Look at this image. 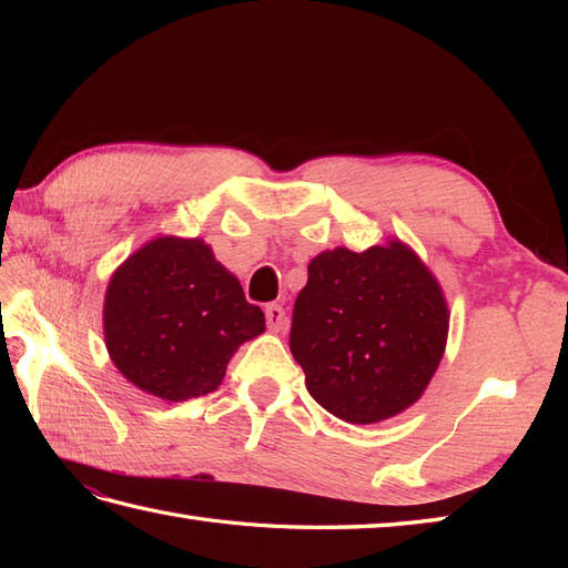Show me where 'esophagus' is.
I'll return each mask as SVG.
<instances>
[{"label": "esophagus", "mask_w": 568, "mask_h": 568, "mask_svg": "<svg viewBox=\"0 0 568 568\" xmlns=\"http://www.w3.org/2000/svg\"><path fill=\"white\" fill-rule=\"evenodd\" d=\"M265 324H268V329H271V332H283V329H285V324H287V320H285V310H283L281 305L271 303L268 307H265Z\"/></svg>", "instance_id": "obj_1"}]
</instances>
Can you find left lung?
<instances>
[{"mask_svg": "<svg viewBox=\"0 0 568 568\" xmlns=\"http://www.w3.org/2000/svg\"><path fill=\"white\" fill-rule=\"evenodd\" d=\"M449 310L413 248L322 251L293 310L291 352L310 395L344 422L373 425L417 403L444 356Z\"/></svg>", "mask_w": 568, "mask_h": 568, "instance_id": "obj_1", "label": "left lung"}]
</instances>
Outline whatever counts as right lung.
<instances>
[{"mask_svg": "<svg viewBox=\"0 0 568 568\" xmlns=\"http://www.w3.org/2000/svg\"><path fill=\"white\" fill-rule=\"evenodd\" d=\"M263 329L261 307L202 239H151L106 285V352L126 381L168 403L220 388L229 358Z\"/></svg>", "mask_w": 568, "mask_h": 568, "instance_id": "obj_1", "label": "right lung"}]
</instances>
